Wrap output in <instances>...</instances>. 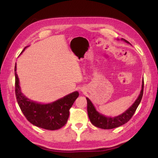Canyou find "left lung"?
<instances>
[{
	"label": "left lung",
	"instance_id": "8db88e82",
	"mask_svg": "<svg viewBox=\"0 0 158 158\" xmlns=\"http://www.w3.org/2000/svg\"><path fill=\"white\" fill-rule=\"evenodd\" d=\"M122 40H123V41H125L127 43H130L126 39H122ZM143 88L144 80H143L141 91H140V95L139 96L138 98L136 100V101L125 112L118 116L114 117H106L102 115V114L99 113L96 110L94 106L93 105V104L90 101V100L86 98L87 102H88L87 109H88V114L90 122H91L94 126L102 129H113L125 124L132 118L134 113L136 111L137 107H138L140 101H141L143 94Z\"/></svg>",
	"mask_w": 158,
	"mask_h": 158
}]
</instances>
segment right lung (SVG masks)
<instances>
[{
    "instance_id": "1",
    "label": "right lung",
    "mask_w": 158,
    "mask_h": 158,
    "mask_svg": "<svg viewBox=\"0 0 158 158\" xmlns=\"http://www.w3.org/2000/svg\"><path fill=\"white\" fill-rule=\"evenodd\" d=\"M15 77L17 101L28 122L39 127L49 130H58L65 125L69 117V110L79 96L78 92H74L52 103H37L26 98L22 93L16 73V64Z\"/></svg>"
}]
</instances>
